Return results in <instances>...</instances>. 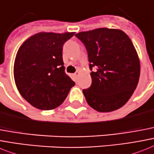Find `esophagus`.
Listing matches in <instances>:
<instances>
[{"label": "esophagus", "mask_w": 154, "mask_h": 154, "mask_svg": "<svg viewBox=\"0 0 154 154\" xmlns=\"http://www.w3.org/2000/svg\"><path fill=\"white\" fill-rule=\"evenodd\" d=\"M78 76H79V72H78V71H77V72L74 73V77H78Z\"/></svg>", "instance_id": "34e87169"}]
</instances>
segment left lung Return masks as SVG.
Returning a JSON list of instances; mask_svg holds the SVG:
<instances>
[{"label": "left lung", "instance_id": "8db88e82", "mask_svg": "<svg viewBox=\"0 0 154 154\" xmlns=\"http://www.w3.org/2000/svg\"><path fill=\"white\" fill-rule=\"evenodd\" d=\"M88 53L92 85L83 89L87 103L109 112L127 103L138 85L140 62L133 42L118 29L98 28L75 35Z\"/></svg>", "mask_w": 154, "mask_h": 154}]
</instances>
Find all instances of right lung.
<instances>
[{
  "instance_id": "obj_1",
  "label": "right lung",
  "mask_w": 154,
  "mask_h": 154,
  "mask_svg": "<svg viewBox=\"0 0 154 154\" xmlns=\"http://www.w3.org/2000/svg\"><path fill=\"white\" fill-rule=\"evenodd\" d=\"M73 32H43L30 37L16 54L14 79L21 96L38 109L61 105L75 82L66 74L62 47Z\"/></svg>"
}]
</instances>
